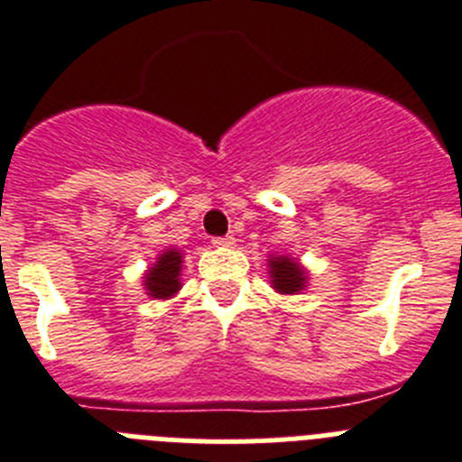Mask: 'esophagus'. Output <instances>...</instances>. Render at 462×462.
Here are the masks:
<instances>
[{"label":"esophagus","instance_id":"obj_1","mask_svg":"<svg viewBox=\"0 0 462 462\" xmlns=\"http://www.w3.org/2000/svg\"><path fill=\"white\" fill-rule=\"evenodd\" d=\"M211 244H214V246H218V248H232V246H235V236H232V235L214 236V239H211Z\"/></svg>","mask_w":462,"mask_h":462}]
</instances>
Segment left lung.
<instances>
[{
    "mask_svg": "<svg viewBox=\"0 0 462 462\" xmlns=\"http://www.w3.org/2000/svg\"><path fill=\"white\" fill-rule=\"evenodd\" d=\"M272 288L281 295H295L307 286V272L302 264L291 255H274L270 258Z\"/></svg>",
    "mask_w": 462,
    "mask_h": 462,
    "instance_id": "8db88e82",
    "label": "left lung"
}]
</instances>
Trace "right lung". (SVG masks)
<instances>
[{
    "mask_svg": "<svg viewBox=\"0 0 462 462\" xmlns=\"http://www.w3.org/2000/svg\"><path fill=\"white\" fill-rule=\"evenodd\" d=\"M181 263L183 255L176 248H167L155 260L153 267H148L143 274V288L155 300H170L181 291Z\"/></svg>",
    "mask_w": 462,
    "mask_h": 462,
    "instance_id": "1",
    "label": "right lung"
}]
</instances>
